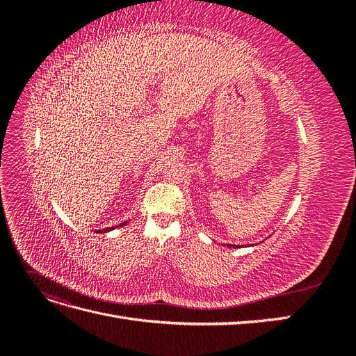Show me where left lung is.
Masks as SVG:
<instances>
[{
	"mask_svg": "<svg viewBox=\"0 0 356 356\" xmlns=\"http://www.w3.org/2000/svg\"><path fill=\"white\" fill-rule=\"evenodd\" d=\"M227 246H230V248H238L236 245H227Z\"/></svg>",
	"mask_w": 356,
	"mask_h": 356,
	"instance_id": "obj_1",
	"label": "left lung"
}]
</instances>
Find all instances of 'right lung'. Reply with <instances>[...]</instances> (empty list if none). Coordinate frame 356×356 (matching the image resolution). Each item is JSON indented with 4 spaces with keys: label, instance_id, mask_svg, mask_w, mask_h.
I'll use <instances>...</instances> for the list:
<instances>
[{
    "label": "right lung",
    "instance_id": "add662e5",
    "mask_svg": "<svg viewBox=\"0 0 356 356\" xmlns=\"http://www.w3.org/2000/svg\"><path fill=\"white\" fill-rule=\"evenodd\" d=\"M127 221H124V222H122V224H118L122 227V225H124ZM118 225H115V227H118ZM115 227H106V229H104V230H96L98 233H106V232H111V230H114Z\"/></svg>",
    "mask_w": 356,
    "mask_h": 356
}]
</instances>
